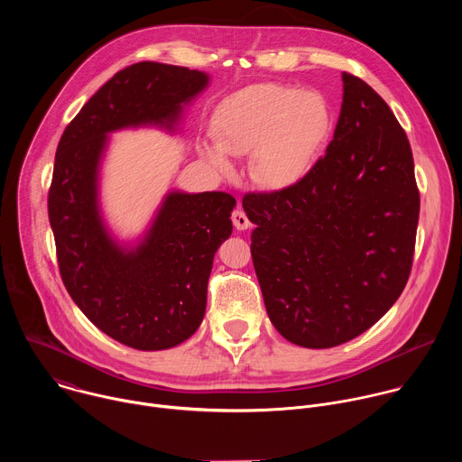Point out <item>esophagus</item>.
Wrapping results in <instances>:
<instances>
[{
	"instance_id": "34e87169",
	"label": "esophagus",
	"mask_w": 462,
	"mask_h": 462,
	"mask_svg": "<svg viewBox=\"0 0 462 462\" xmlns=\"http://www.w3.org/2000/svg\"><path fill=\"white\" fill-rule=\"evenodd\" d=\"M232 223H234V226H236L237 230H246V228H250V219L246 217V214H245L241 208H236V210L232 212Z\"/></svg>"
}]
</instances>
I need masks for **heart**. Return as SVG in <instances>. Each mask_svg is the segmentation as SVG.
Masks as SVG:
<instances>
[{
  "label": "heart",
  "mask_w": 462,
  "mask_h": 462,
  "mask_svg": "<svg viewBox=\"0 0 462 462\" xmlns=\"http://www.w3.org/2000/svg\"><path fill=\"white\" fill-rule=\"evenodd\" d=\"M333 127V113L316 91L283 84H254L223 100L216 113V139L205 143V159L221 175H232L234 157L254 153L252 177L283 189L310 170Z\"/></svg>",
  "instance_id": "1"
}]
</instances>
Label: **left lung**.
<instances>
[{
	"mask_svg": "<svg viewBox=\"0 0 462 462\" xmlns=\"http://www.w3.org/2000/svg\"><path fill=\"white\" fill-rule=\"evenodd\" d=\"M342 82L325 155L300 182L243 197L269 318L309 349L356 338L399 300L420 212L406 131L371 86L349 73Z\"/></svg>",
	"mask_w": 462,
	"mask_h": 462,
	"instance_id": "obj_1",
	"label": "left lung"
}]
</instances>
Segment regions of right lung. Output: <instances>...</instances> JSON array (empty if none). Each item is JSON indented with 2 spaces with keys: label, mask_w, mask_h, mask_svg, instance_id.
<instances>
[{
  "label": "right lung",
  "mask_w": 462,
  "mask_h": 462,
  "mask_svg": "<svg viewBox=\"0 0 462 462\" xmlns=\"http://www.w3.org/2000/svg\"><path fill=\"white\" fill-rule=\"evenodd\" d=\"M208 80L179 65H129L86 102L58 143L49 221L61 282L102 333L139 351L175 347L199 328L214 255L232 234L236 199L225 191H170L143 241L129 248L104 225L100 162L113 131H173L182 106Z\"/></svg>",
  "instance_id": "obj_1"
}]
</instances>
